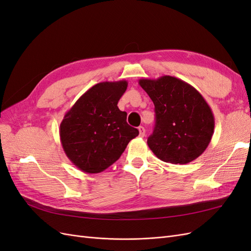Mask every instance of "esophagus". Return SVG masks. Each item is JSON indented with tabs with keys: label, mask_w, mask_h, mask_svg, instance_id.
Segmentation results:
<instances>
[{
	"label": "esophagus",
	"mask_w": 251,
	"mask_h": 251,
	"mask_svg": "<svg viewBox=\"0 0 251 251\" xmlns=\"http://www.w3.org/2000/svg\"><path fill=\"white\" fill-rule=\"evenodd\" d=\"M138 131H139V136L140 137H144V135H146V128L143 126H139L138 127Z\"/></svg>",
	"instance_id": "esophagus-1"
}]
</instances>
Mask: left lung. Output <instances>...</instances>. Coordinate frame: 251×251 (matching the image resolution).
Returning a JSON list of instances; mask_svg holds the SVG:
<instances>
[{
  "label": "left lung",
  "instance_id": "1",
  "mask_svg": "<svg viewBox=\"0 0 251 251\" xmlns=\"http://www.w3.org/2000/svg\"><path fill=\"white\" fill-rule=\"evenodd\" d=\"M138 82L155 105L156 125L148 146L156 157L186 164L202 155L214 135L215 117L199 91L170 75Z\"/></svg>",
  "mask_w": 251,
  "mask_h": 251
}]
</instances>
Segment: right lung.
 Wrapping results in <instances>:
<instances>
[{
	"label": "right lung",
	"mask_w": 251,
	"mask_h": 251,
	"mask_svg": "<svg viewBox=\"0 0 251 251\" xmlns=\"http://www.w3.org/2000/svg\"><path fill=\"white\" fill-rule=\"evenodd\" d=\"M126 80L102 81L83 93L59 126L65 154L83 173L97 174L117 161L139 132L117 107Z\"/></svg>",
	"instance_id": "1"
}]
</instances>
